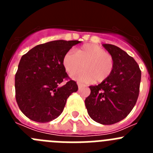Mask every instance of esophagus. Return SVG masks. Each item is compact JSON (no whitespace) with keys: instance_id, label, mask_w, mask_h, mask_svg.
Wrapping results in <instances>:
<instances>
[{"instance_id":"obj_1","label":"esophagus","mask_w":153,"mask_h":153,"mask_svg":"<svg viewBox=\"0 0 153 153\" xmlns=\"http://www.w3.org/2000/svg\"><path fill=\"white\" fill-rule=\"evenodd\" d=\"M77 85H78V87H79V88H81V87H83V86H86V85L83 84V83H78Z\"/></svg>"}]
</instances>
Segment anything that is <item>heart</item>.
Here are the masks:
<instances>
[{
    "label": "heart",
    "mask_w": 153,
    "mask_h": 153,
    "mask_svg": "<svg viewBox=\"0 0 153 153\" xmlns=\"http://www.w3.org/2000/svg\"><path fill=\"white\" fill-rule=\"evenodd\" d=\"M84 65L85 70L77 73ZM63 65L71 78L81 83L102 82L111 75L114 60L103 48L93 44H84L76 51H68L63 57Z\"/></svg>",
    "instance_id": "1"
}]
</instances>
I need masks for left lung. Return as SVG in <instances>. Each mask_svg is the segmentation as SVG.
Listing matches in <instances>:
<instances>
[{
    "mask_svg": "<svg viewBox=\"0 0 153 153\" xmlns=\"http://www.w3.org/2000/svg\"><path fill=\"white\" fill-rule=\"evenodd\" d=\"M103 47L114 60L109 77L97 86H90V95L85 100L92 120L102 125L118 123L128 116L137 101L141 71L136 60L126 52L113 44Z\"/></svg>",
    "mask_w": 153,
    "mask_h": 153,
    "instance_id": "1",
    "label": "left lung"
}]
</instances>
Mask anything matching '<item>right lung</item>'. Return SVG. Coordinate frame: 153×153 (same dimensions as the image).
<instances>
[{
	"instance_id": "add662e5",
	"label": "right lung",
	"mask_w": 153,
	"mask_h": 153,
	"mask_svg": "<svg viewBox=\"0 0 153 153\" xmlns=\"http://www.w3.org/2000/svg\"><path fill=\"white\" fill-rule=\"evenodd\" d=\"M79 40H53L40 44L22 56L15 75L16 100L27 117L38 123L55 120L78 86L68 77L63 57Z\"/></svg>"
}]
</instances>
